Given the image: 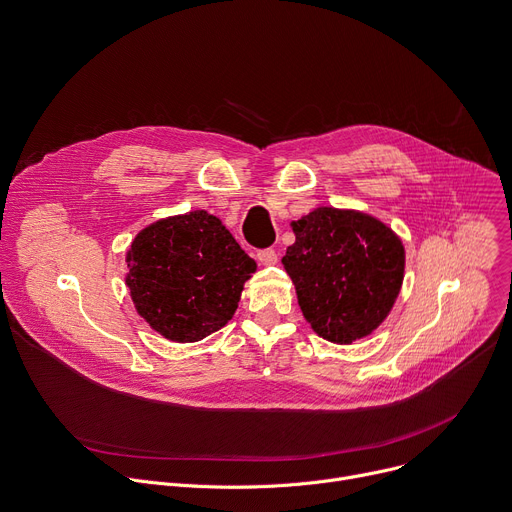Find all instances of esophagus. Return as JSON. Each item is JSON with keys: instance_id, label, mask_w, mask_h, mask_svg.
I'll list each match as a JSON object with an SVG mask.
<instances>
[{"instance_id": "1", "label": "esophagus", "mask_w": 512, "mask_h": 512, "mask_svg": "<svg viewBox=\"0 0 512 512\" xmlns=\"http://www.w3.org/2000/svg\"><path fill=\"white\" fill-rule=\"evenodd\" d=\"M257 259L263 265H275L277 263V251L275 249H261V251H257Z\"/></svg>"}]
</instances>
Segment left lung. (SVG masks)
Listing matches in <instances>:
<instances>
[{"mask_svg":"<svg viewBox=\"0 0 512 512\" xmlns=\"http://www.w3.org/2000/svg\"><path fill=\"white\" fill-rule=\"evenodd\" d=\"M296 243L283 267L314 332L336 344L369 336L403 283L401 239L375 216L320 206L291 223Z\"/></svg>","mask_w":512,"mask_h":512,"instance_id":"8db88e82","label":"left lung"}]
</instances>
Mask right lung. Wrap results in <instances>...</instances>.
<instances>
[{"mask_svg": "<svg viewBox=\"0 0 512 512\" xmlns=\"http://www.w3.org/2000/svg\"><path fill=\"white\" fill-rule=\"evenodd\" d=\"M129 296L137 314L174 342H196L235 314L257 263L206 210L162 218L127 251Z\"/></svg>", "mask_w": 512, "mask_h": 512, "instance_id": "add662e5", "label": "right lung"}]
</instances>
